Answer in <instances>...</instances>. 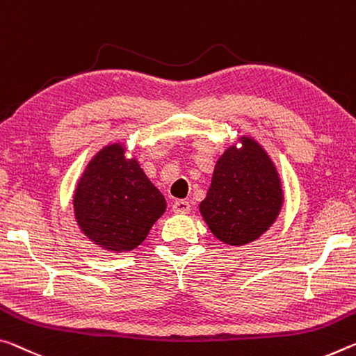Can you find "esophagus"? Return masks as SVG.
<instances>
[{
	"mask_svg": "<svg viewBox=\"0 0 356 356\" xmlns=\"http://www.w3.org/2000/svg\"><path fill=\"white\" fill-rule=\"evenodd\" d=\"M190 209H191L190 202L188 201H184V200H179V201H176L172 204L174 213H182V216H184V213H188Z\"/></svg>",
	"mask_w": 356,
	"mask_h": 356,
	"instance_id": "34e87169",
	"label": "esophagus"
}]
</instances>
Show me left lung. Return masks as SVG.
Here are the masks:
<instances>
[{"instance_id":"1","label":"left lung","mask_w":356,"mask_h":356,"mask_svg":"<svg viewBox=\"0 0 356 356\" xmlns=\"http://www.w3.org/2000/svg\"><path fill=\"white\" fill-rule=\"evenodd\" d=\"M284 200L273 158L258 140L239 136L218 156L200 212L220 242L241 247L259 239L273 227Z\"/></svg>"}]
</instances>
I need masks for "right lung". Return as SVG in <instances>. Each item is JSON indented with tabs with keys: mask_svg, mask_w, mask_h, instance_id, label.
I'll return each instance as SVG.
<instances>
[{
	"mask_svg": "<svg viewBox=\"0 0 356 356\" xmlns=\"http://www.w3.org/2000/svg\"><path fill=\"white\" fill-rule=\"evenodd\" d=\"M82 234L99 249L125 253L147 238L166 200L123 143L107 144L83 168L72 195Z\"/></svg>",
	"mask_w": 356,
	"mask_h": 356,
	"instance_id": "1",
	"label": "right lung"
}]
</instances>
